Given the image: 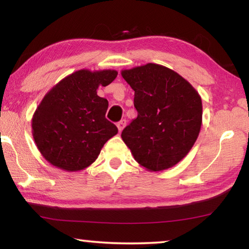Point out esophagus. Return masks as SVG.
<instances>
[{
	"instance_id": "34e87169",
	"label": "esophagus",
	"mask_w": 249,
	"mask_h": 249,
	"mask_svg": "<svg viewBox=\"0 0 249 249\" xmlns=\"http://www.w3.org/2000/svg\"><path fill=\"white\" fill-rule=\"evenodd\" d=\"M125 126H126V120H121L119 123H117V128H119V132H122Z\"/></svg>"
}]
</instances>
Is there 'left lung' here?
Listing matches in <instances>:
<instances>
[{
  "label": "left lung",
  "instance_id": "obj_1",
  "mask_svg": "<svg viewBox=\"0 0 249 249\" xmlns=\"http://www.w3.org/2000/svg\"><path fill=\"white\" fill-rule=\"evenodd\" d=\"M122 77L135 91L137 111L136 119L122 132V140L147 170L174 167L199 136L201 96L180 74L160 65L123 70Z\"/></svg>",
  "mask_w": 249,
  "mask_h": 249
}]
</instances>
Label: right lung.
<instances>
[{
    "mask_svg": "<svg viewBox=\"0 0 249 249\" xmlns=\"http://www.w3.org/2000/svg\"><path fill=\"white\" fill-rule=\"evenodd\" d=\"M117 77L115 70H78L44 96L32 120L33 137L43 157L66 171H79L95 161L117 127L105 119L107 99L96 90Z\"/></svg>",
    "mask_w": 249,
    "mask_h": 249,
    "instance_id": "obj_1",
    "label": "right lung"
}]
</instances>
